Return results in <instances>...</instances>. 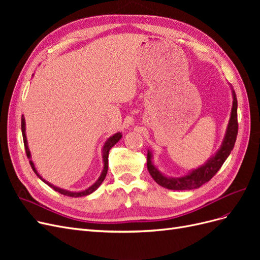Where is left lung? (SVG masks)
I'll use <instances>...</instances> for the list:
<instances>
[{
  "label": "left lung",
  "mask_w": 260,
  "mask_h": 260,
  "mask_svg": "<svg viewBox=\"0 0 260 260\" xmlns=\"http://www.w3.org/2000/svg\"><path fill=\"white\" fill-rule=\"evenodd\" d=\"M233 95V105L231 111V117L229 124H228L225 136L223 139V142L219 151L216 153L215 156L198 169H194L190 174L181 177V178H168L166 176L161 175L160 172L157 170L156 167L152 164V153L147 152V170L149 175L156 181V183L159 185L168 188V190H193V188H198L204 183L208 182V181L214 177L219 169L221 168L223 162L230 155L231 151L234 147L235 141H237L238 130H239V123H238V100L235 92L232 91Z\"/></svg>",
  "instance_id": "obj_1"
}]
</instances>
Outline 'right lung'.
Here are the masks:
<instances>
[{
    "label": "right lung",
    "instance_id": "1",
    "mask_svg": "<svg viewBox=\"0 0 260 260\" xmlns=\"http://www.w3.org/2000/svg\"><path fill=\"white\" fill-rule=\"evenodd\" d=\"M25 125H26V123H25V118H23V116H22V117H21V132H22V139H23V144H25V149H26L27 157H28V158H30V151H29L28 145H27V138H26V128H25ZM121 137H122L121 133L118 132V133H116V135H114L113 137H111V138H109V139L106 141L105 144H104V147H103L104 169H103V171H102V174H101L100 178L98 179L96 182L94 183V184H92L90 187L86 188V190L81 191V192H70V191L64 190V188H59V187H57V186H54L53 184L49 183L48 181H45L40 175L38 174V171H37V169H36V167H35V165H34L32 160H29L30 166H31V168H32V170L35 171V174H36L39 178H40L44 183H46L49 186L53 187L54 190L57 191L58 193H60V194H62V195H66V196H70V198H81V196H86V195H89V194H91V193H93L94 191H95L96 188L102 184V182H103V181H104V179H105V177H106V174H107V170H108V154H109V149H111V148L118 142V141H119V140L121 139Z\"/></svg>",
    "mask_w": 260,
    "mask_h": 260
}]
</instances>
